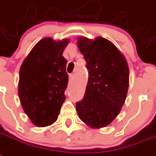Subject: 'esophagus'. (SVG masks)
<instances>
[{
  "instance_id": "esophagus-1",
  "label": "esophagus",
  "mask_w": 156,
  "mask_h": 156,
  "mask_svg": "<svg viewBox=\"0 0 156 156\" xmlns=\"http://www.w3.org/2000/svg\"><path fill=\"white\" fill-rule=\"evenodd\" d=\"M73 78H74V76H73V74H70L69 75V80H73Z\"/></svg>"
}]
</instances>
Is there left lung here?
I'll return each instance as SVG.
<instances>
[{
    "instance_id": "1",
    "label": "left lung",
    "mask_w": 156,
    "mask_h": 156,
    "mask_svg": "<svg viewBox=\"0 0 156 156\" xmlns=\"http://www.w3.org/2000/svg\"><path fill=\"white\" fill-rule=\"evenodd\" d=\"M77 45L87 62L89 77L83 100L76 104L80 119L92 128L109 125L121 111L129 86V69L110 41L80 37Z\"/></svg>"
}]
</instances>
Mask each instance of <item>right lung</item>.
Here are the masks:
<instances>
[{
	"label": "right lung",
	"mask_w": 156,
	"mask_h": 156,
	"mask_svg": "<svg viewBox=\"0 0 156 156\" xmlns=\"http://www.w3.org/2000/svg\"><path fill=\"white\" fill-rule=\"evenodd\" d=\"M69 39L41 40L23 61L19 73L18 95L24 112L37 127L56 121L65 100L69 76L63 56Z\"/></svg>",
	"instance_id": "1"
}]
</instances>
